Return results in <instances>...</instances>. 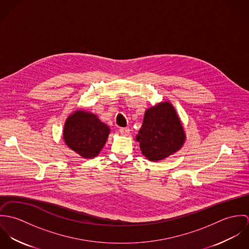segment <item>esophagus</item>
I'll return each instance as SVG.
<instances>
[{
	"mask_svg": "<svg viewBox=\"0 0 249 249\" xmlns=\"http://www.w3.org/2000/svg\"><path fill=\"white\" fill-rule=\"evenodd\" d=\"M120 132L123 136H127L130 133V129L128 127H123V128H120Z\"/></svg>",
	"mask_w": 249,
	"mask_h": 249,
	"instance_id": "esophagus-1",
	"label": "esophagus"
}]
</instances>
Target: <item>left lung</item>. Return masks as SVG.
Segmentation results:
<instances>
[{
  "instance_id": "1",
  "label": "left lung",
  "mask_w": 249,
  "mask_h": 249,
  "mask_svg": "<svg viewBox=\"0 0 249 249\" xmlns=\"http://www.w3.org/2000/svg\"><path fill=\"white\" fill-rule=\"evenodd\" d=\"M136 141L142 155L152 162L173 155L183 146L186 141L184 127L170 102H161L145 110Z\"/></svg>"
}]
</instances>
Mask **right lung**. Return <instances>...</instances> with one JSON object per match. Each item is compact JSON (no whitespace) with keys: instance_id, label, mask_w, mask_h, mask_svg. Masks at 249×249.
<instances>
[{"instance_id":"add662e5","label":"right lung","mask_w":249,"mask_h":249,"mask_svg":"<svg viewBox=\"0 0 249 249\" xmlns=\"http://www.w3.org/2000/svg\"><path fill=\"white\" fill-rule=\"evenodd\" d=\"M109 134V126L96 114L76 109L65 121L63 140L82 158L91 159L102 151Z\"/></svg>"}]
</instances>
